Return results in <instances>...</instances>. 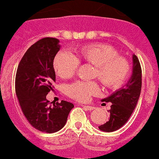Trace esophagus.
<instances>
[{
  "label": "esophagus",
  "instance_id": "obj_1",
  "mask_svg": "<svg viewBox=\"0 0 159 159\" xmlns=\"http://www.w3.org/2000/svg\"><path fill=\"white\" fill-rule=\"evenodd\" d=\"M82 107L85 109L86 111H93L94 109V107H91V106H87V105H83Z\"/></svg>",
  "mask_w": 159,
  "mask_h": 159
}]
</instances>
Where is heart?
Masks as SVG:
<instances>
[{
    "label": "heart",
    "mask_w": 159,
    "mask_h": 159,
    "mask_svg": "<svg viewBox=\"0 0 159 159\" xmlns=\"http://www.w3.org/2000/svg\"><path fill=\"white\" fill-rule=\"evenodd\" d=\"M79 62L94 66L92 77L98 78L104 87L109 89L121 86L129 72L126 59L119 57L114 48L105 44L83 46L76 50L75 56L59 52L53 59V69L60 78L69 79L75 75ZM98 91L95 82H76L67 88L68 95L80 102L88 101Z\"/></svg>",
    "instance_id": "obj_1"
}]
</instances>
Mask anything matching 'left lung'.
<instances>
[{"instance_id":"1","label":"left lung","mask_w":159,"mask_h":159,"mask_svg":"<svg viewBox=\"0 0 159 159\" xmlns=\"http://www.w3.org/2000/svg\"><path fill=\"white\" fill-rule=\"evenodd\" d=\"M141 90V67L139 59L133 54V70L125 86L115 91L101 101L111 102L110 117L107 123L99 126L104 132H113L123 127L133 113Z\"/></svg>"}]
</instances>
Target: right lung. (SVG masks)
Masks as SVG:
<instances>
[{
  "label": "right lung",
  "mask_w": 159,
  "mask_h": 159,
  "mask_svg": "<svg viewBox=\"0 0 159 159\" xmlns=\"http://www.w3.org/2000/svg\"><path fill=\"white\" fill-rule=\"evenodd\" d=\"M59 43L52 37L37 41L23 56L16 73V94L23 113L31 126L46 133L61 129L74 107L66 100L50 106L46 98L55 82L53 59Z\"/></svg>",
  "instance_id": "1"
}]
</instances>
